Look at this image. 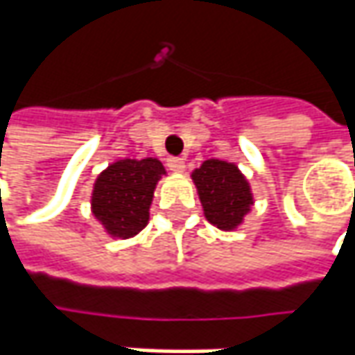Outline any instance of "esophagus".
<instances>
[{
    "instance_id": "34e87169",
    "label": "esophagus",
    "mask_w": 355,
    "mask_h": 355,
    "mask_svg": "<svg viewBox=\"0 0 355 355\" xmlns=\"http://www.w3.org/2000/svg\"><path fill=\"white\" fill-rule=\"evenodd\" d=\"M168 168H170L171 171H184L185 170V162L182 159V157H168Z\"/></svg>"
}]
</instances>
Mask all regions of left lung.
Segmentation results:
<instances>
[{"label":"left lung","mask_w":355,"mask_h":355,"mask_svg":"<svg viewBox=\"0 0 355 355\" xmlns=\"http://www.w3.org/2000/svg\"><path fill=\"white\" fill-rule=\"evenodd\" d=\"M205 219L221 231H235L254 205L252 189L237 164L205 159L191 171Z\"/></svg>","instance_id":"1"}]
</instances>
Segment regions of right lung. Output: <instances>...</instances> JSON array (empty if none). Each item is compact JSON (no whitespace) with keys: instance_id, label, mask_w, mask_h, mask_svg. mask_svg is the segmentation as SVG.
Wrapping results in <instances>:
<instances>
[{"instance_id":"obj_1","label":"right lung","mask_w":355,"mask_h":355,"mask_svg":"<svg viewBox=\"0 0 355 355\" xmlns=\"http://www.w3.org/2000/svg\"><path fill=\"white\" fill-rule=\"evenodd\" d=\"M166 168L157 157L116 159L98 173L90 211L112 239L136 237L150 221V205Z\"/></svg>"}]
</instances>
